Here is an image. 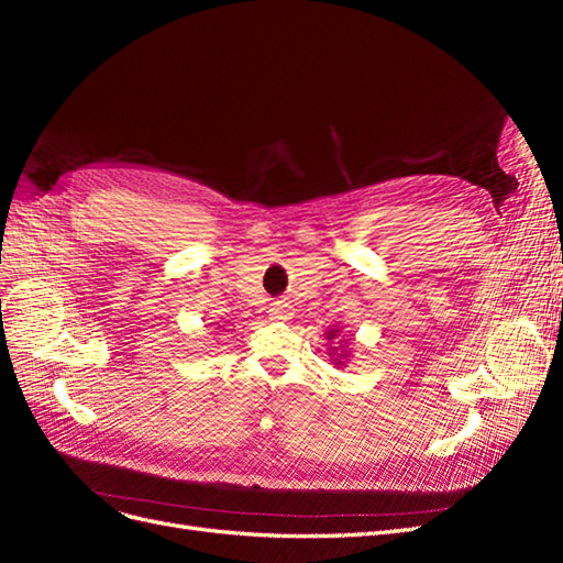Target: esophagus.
<instances>
[{"instance_id": "obj_1", "label": "esophagus", "mask_w": 563, "mask_h": 563, "mask_svg": "<svg viewBox=\"0 0 563 563\" xmlns=\"http://www.w3.org/2000/svg\"><path fill=\"white\" fill-rule=\"evenodd\" d=\"M269 319H277V321H286V319H291V314H294V308L288 302H284V300H277V302H272L269 305Z\"/></svg>"}]
</instances>
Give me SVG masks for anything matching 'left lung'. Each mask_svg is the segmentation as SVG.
Listing matches in <instances>:
<instances>
[{
	"label": "left lung",
	"instance_id": "obj_1",
	"mask_svg": "<svg viewBox=\"0 0 563 563\" xmlns=\"http://www.w3.org/2000/svg\"><path fill=\"white\" fill-rule=\"evenodd\" d=\"M335 339L341 340V350L338 351L336 349L332 347V343ZM327 340H329V343H331V362L335 364V366H345V362H347V356H350V350L345 347L347 345V338H340V329H331V331H327Z\"/></svg>",
	"mask_w": 563,
	"mask_h": 563
}]
</instances>
